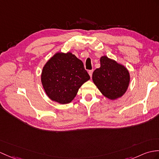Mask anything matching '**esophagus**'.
Returning a JSON list of instances; mask_svg holds the SVG:
<instances>
[{
  "label": "esophagus",
  "instance_id": "1",
  "mask_svg": "<svg viewBox=\"0 0 159 159\" xmlns=\"http://www.w3.org/2000/svg\"><path fill=\"white\" fill-rule=\"evenodd\" d=\"M93 70H89V72H88L89 75V76H90L91 77L92 76V74H93Z\"/></svg>",
  "mask_w": 159,
  "mask_h": 159
}]
</instances>
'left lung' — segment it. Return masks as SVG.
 <instances>
[{"mask_svg":"<svg viewBox=\"0 0 159 159\" xmlns=\"http://www.w3.org/2000/svg\"><path fill=\"white\" fill-rule=\"evenodd\" d=\"M100 68L95 70L92 79L105 97L114 100L123 96L130 81L128 70L107 56L100 58Z\"/></svg>","mask_w":159,"mask_h":159,"instance_id":"left-lung-1","label":"left lung"}]
</instances>
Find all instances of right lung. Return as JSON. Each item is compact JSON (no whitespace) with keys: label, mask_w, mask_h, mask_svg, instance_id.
Listing matches in <instances>:
<instances>
[{"label":"right lung","mask_w":159,"mask_h":159,"mask_svg":"<svg viewBox=\"0 0 159 159\" xmlns=\"http://www.w3.org/2000/svg\"><path fill=\"white\" fill-rule=\"evenodd\" d=\"M89 79L83 61L70 52L55 53L44 66L41 74L47 96L61 104L71 102L79 88Z\"/></svg>","instance_id":"add662e5"}]
</instances>
